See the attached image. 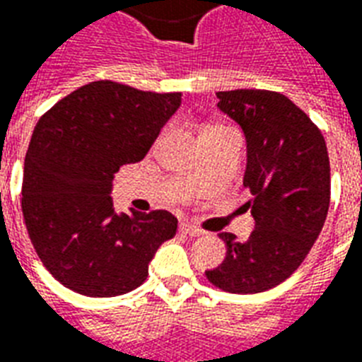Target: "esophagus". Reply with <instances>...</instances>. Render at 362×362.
<instances>
[{
	"label": "esophagus",
	"instance_id": "1",
	"mask_svg": "<svg viewBox=\"0 0 362 362\" xmlns=\"http://www.w3.org/2000/svg\"><path fill=\"white\" fill-rule=\"evenodd\" d=\"M180 231L182 233H186V235L189 237H201L205 231L199 230L197 226H192V224H187V222H182L180 224Z\"/></svg>",
	"mask_w": 362,
	"mask_h": 362
}]
</instances>
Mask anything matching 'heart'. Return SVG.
Returning <instances> with one entry per match:
<instances>
[{"mask_svg": "<svg viewBox=\"0 0 362 362\" xmlns=\"http://www.w3.org/2000/svg\"><path fill=\"white\" fill-rule=\"evenodd\" d=\"M212 129H220V127H212Z\"/></svg>", "mask_w": 362, "mask_h": 362, "instance_id": "b5f03b06", "label": "heart"}]
</instances>
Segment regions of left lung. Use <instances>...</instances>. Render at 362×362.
<instances>
[{
  "label": "left lung",
  "mask_w": 362,
  "mask_h": 362,
  "mask_svg": "<svg viewBox=\"0 0 362 362\" xmlns=\"http://www.w3.org/2000/svg\"><path fill=\"white\" fill-rule=\"evenodd\" d=\"M218 107L247 138L243 186L255 230L247 241L220 233L226 258L205 272L212 285L233 294L273 288L296 272L321 233L330 205V163L321 131L281 93L220 90Z\"/></svg>",
  "instance_id": "1"
}]
</instances>
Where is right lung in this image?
Segmentation results:
<instances>
[{"instance_id": "1", "label": "right lung", "mask_w": 362, "mask_h": 362, "mask_svg": "<svg viewBox=\"0 0 362 362\" xmlns=\"http://www.w3.org/2000/svg\"><path fill=\"white\" fill-rule=\"evenodd\" d=\"M182 93L93 81L59 100L34 129L22 178L28 235L54 279L83 296L127 294L178 228L170 212H121L112 199L119 167L142 161Z\"/></svg>"}]
</instances>
